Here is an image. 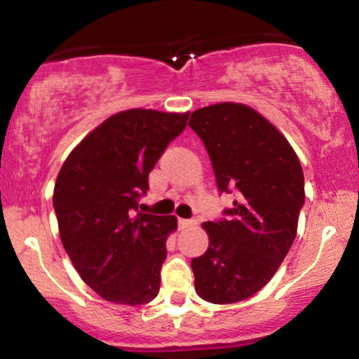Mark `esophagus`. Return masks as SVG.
<instances>
[{
  "mask_svg": "<svg viewBox=\"0 0 359 359\" xmlns=\"http://www.w3.org/2000/svg\"><path fill=\"white\" fill-rule=\"evenodd\" d=\"M194 224H196V221H194V219H179V228L180 229H189V228H192Z\"/></svg>",
  "mask_w": 359,
  "mask_h": 359,
  "instance_id": "esophagus-1",
  "label": "esophagus"
}]
</instances>
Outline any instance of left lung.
<instances>
[{
	"label": "left lung",
	"mask_w": 359,
	"mask_h": 359,
	"mask_svg": "<svg viewBox=\"0 0 359 359\" xmlns=\"http://www.w3.org/2000/svg\"><path fill=\"white\" fill-rule=\"evenodd\" d=\"M219 192L234 194L226 217L204 222L209 248L192 259L196 292L212 304L240 302L270 282L297 234L304 172L287 138L238 102L194 111Z\"/></svg>",
	"instance_id": "8db88e82"
}]
</instances>
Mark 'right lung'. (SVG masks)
I'll use <instances>...</instances> for the list:
<instances>
[{"mask_svg": "<svg viewBox=\"0 0 359 359\" xmlns=\"http://www.w3.org/2000/svg\"><path fill=\"white\" fill-rule=\"evenodd\" d=\"M189 113L128 109L101 123L57 175L53 209L74 269L104 300L142 306L156 297L175 216L138 211L148 174Z\"/></svg>", "mask_w": 359, "mask_h": 359, "instance_id": "obj_1", "label": "right lung"}]
</instances>
